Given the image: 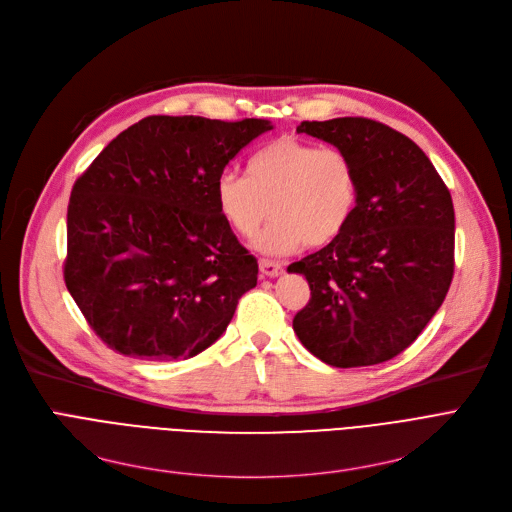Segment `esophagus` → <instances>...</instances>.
Wrapping results in <instances>:
<instances>
[{
    "mask_svg": "<svg viewBox=\"0 0 512 512\" xmlns=\"http://www.w3.org/2000/svg\"><path fill=\"white\" fill-rule=\"evenodd\" d=\"M259 270L267 278H276V276L282 274V263L280 261H272V259H261L259 261Z\"/></svg>",
    "mask_w": 512,
    "mask_h": 512,
    "instance_id": "34e87169",
    "label": "esophagus"
}]
</instances>
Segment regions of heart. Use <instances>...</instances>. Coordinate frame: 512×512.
I'll return each mask as SVG.
<instances>
[{
  "mask_svg": "<svg viewBox=\"0 0 512 512\" xmlns=\"http://www.w3.org/2000/svg\"><path fill=\"white\" fill-rule=\"evenodd\" d=\"M357 199L351 155L294 137L257 149L247 159L245 178L224 174L215 184V205L236 236H255L274 215L255 242L259 251L272 255L301 245H330L351 222Z\"/></svg>",
  "mask_w": 512,
  "mask_h": 512,
  "instance_id": "b5f03b06",
  "label": "heart"
}]
</instances>
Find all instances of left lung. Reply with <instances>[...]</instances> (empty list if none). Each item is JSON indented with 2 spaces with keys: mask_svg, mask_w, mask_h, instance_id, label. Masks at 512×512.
I'll list each match as a JSON object with an SVG mask.
<instances>
[{
  "mask_svg": "<svg viewBox=\"0 0 512 512\" xmlns=\"http://www.w3.org/2000/svg\"><path fill=\"white\" fill-rule=\"evenodd\" d=\"M299 132L351 155L359 199L344 232L288 265L309 282L292 328L332 367H365L409 348L454 276V207L429 157L369 118L301 122Z\"/></svg>",
  "mask_w": 512,
  "mask_h": 512,
  "instance_id": "1",
  "label": "left lung"
}]
</instances>
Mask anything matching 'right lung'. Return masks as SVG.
<instances>
[{"mask_svg": "<svg viewBox=\"0 0 512 512\" xmlns=\"http://www.w3.org/2000/svg\"><path fill=\"white\" fill-rule=\"evenodd\" d=\"M265 130L257 118L149 116L76 178L64 282L105 346L174 361L224 334L259 267L222 220L215 184Z\"/></svg>", "mask_w": 512, "mask_h": 512, "instance_id": "obj_1", "label": "right lung"}]
</instances>
